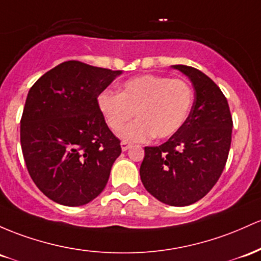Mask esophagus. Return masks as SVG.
Wrapping results in <instances>:
<instances>
[{"instance_id": "34e87169", "label": "esophagus", "mask_w": 261, "mask_h": 261, "mask_svg": "<svg viewBox=\"0 0 261 261\" xmlns=\"http://www.w3.org/2000/svg\"><path fill=\"white\" fill-rule=\"evenodd\" d=\"M130 147H131V144H128L127 141H122L121 142V150L122 151H127Z\"/></svg>"}]
</instances>
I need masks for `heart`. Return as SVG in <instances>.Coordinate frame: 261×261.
Returning <instances> with one entry per match:
<instances>
[{
  "mask_svg": "<svg viewBox=\"0 0 261 261\" xmlns=\"http://www.w3.org/2000/svg\"><path fill=\"white\" fill-rule=\"evenodd\" d=\"M193 100V90L185 80L147 74L126 80L119 94L102 91L96 104L113 131L121 130L136 115V121L126 126L121 137L144 142L153 136L170 139L178 133L190 116Z\"/></svg>",
  "mask_w": 261,
  "mask_h": 261,
  "instance_id": "1",
  "label": "heart"
}]
</instances>
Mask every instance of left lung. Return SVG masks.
<instances>
[{
	"label": "left lung",
	"mask_w": 261,
	"mask_h": 261,
	"mask_svg": "<svg viewBox=\"0 0 261 261\" xmlns=\"http://www.w3.org/2000/svg\"><path fill=\"white\" fill-rule=\"evenodd\" d=\"M191 79L194 102L187 121L165 144L145 147L140 177L145 188L166 204L185 207L205 196L219 179L231 142L227 98L204 73L173 65Z\"/></svg>",
	"instance_id": "1"
}]
</instances>
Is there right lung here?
<instances>
[{"mask_svg": "<svg viewBox=\"0 0 261 261\" xmlns=\"http://www.w3.org/2000/svg\"><path fill=\"white\" fill-rule=\"evenodd\" d=\"M120 74L68 61L28 91L21 119L22 153L37 187L59 204H87L107 186L121 146L96 99Z\"/></svg>", "mask_w": 261, "mask_h": 261, "instance_id": "1", "label": "right lung"}]
</instances>
